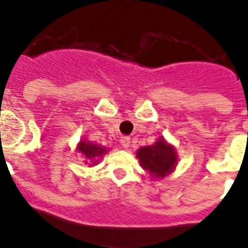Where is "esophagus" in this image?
<instances>
[{
  "instance_id": "esophagus-1",
  "label": "esophagus",
  "mask_w": 248,
  "mask_h": 248,
  "mask_svg": "<svg viewBox=\"0 0 248 248\" xmlns=\"http://www.w3.org/2000/svg\"><path fill=\"white\" fill-rule=\"evenodd\" d=\"M120 145H122L123 147H129V145H130V138L129 136H122L120 138Z\"/></svg>"
}]
</instances>
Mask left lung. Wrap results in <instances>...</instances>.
<instances>
[{
  "label": "left lung",
  "mask_w": 248,
  "mask_h": 248,
  "mask_svg": "<svg viewBox=\"0 0 248 248\" xmlns=\"http://www.w3.org/2000/svg\"><path fill=\"white\" fill-rule=\"evenodd\" d=\"M136 156L142 169L146 170L152 178H163L176 169V150L171 144L166 142L162 136L154 145L138 150Z\"/></svg>",
  "instance_id": "obj_1"
}]
</instances>
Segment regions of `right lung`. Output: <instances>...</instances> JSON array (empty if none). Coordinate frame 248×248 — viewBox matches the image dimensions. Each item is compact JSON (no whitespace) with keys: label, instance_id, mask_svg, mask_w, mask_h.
Here are the masks:
<instances>
[{"label":"right lung","instance_id":"1","mask_svg":"<svg viewBox=\"0 0 248 248\" xmlns=\"http://www.w3.org/2000/svg\"><path fill=\"white\" fill-rule=\"evenodd\" d=\"M77 151L86 158V163L94 166L98 162L99 158L106 154L107 149L97 144H93V142L88 141V140L82 139L77 145Z\"/></svg>","mask_w":248,"mask_h":248}]
</instances>
